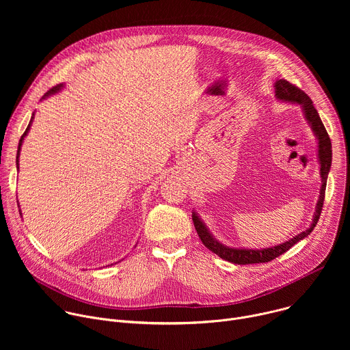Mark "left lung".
Instances as JSON below:
<instances>
[{
    "label": "left lung",
    "mask_w": 350,
    "mask_h": 350,
    "mask_svg": "<svg viewBox=\"0 0 350 350\" xmlns=\"http://www.w3.org/2000/svg\"><path fill=\"white\" fill-rule=\"evenodd\" d=\"M275 87V98L278 101L282 103H291V104H297L301 105L304 109L305 119L308 120L309 126L312 127L317 141H319V163H320V176H321V188H320V196L316 205V212L313 216V221L309 228L302 231L301 234H297L296 237L271 246V247H263V249H247V247H231L226 246L221 242H219L208 230L205 223L201 220V217L198 216L196 212H192V221L195 226V230L201 238L202 243L211 249L212 252H215L217 256L221 259L231 262L234 265H252V263H266L270 262L284 252H286L288 249H291L295 243H297L301 239L306 238L310 235V232L314 230L321 211H323V204H324V196H325V187H327V177L331 169V161H332V149H331V139L328 137V133L312 103V99L309 98L308 94H305L301 88H297L296 85L291 84L289 81L280 79L274 83Z\"/></svg>",
    "instance_id": "obj_1"
}]
</instances>
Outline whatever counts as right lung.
<instances>
[{
  "label": "right lung",
  "mask_w": 350,
  "mask_h": 350,
  "mask_svg": "<svg viewBox=\"0 0 350 350\" xmlns=\"http://www.w3.org/2000/svg\"><path fill=\"white\" fill-rule=\"evenodd\" d=\"M62 87H64V84H58V85L53 87V88L49 90L48 92H45V94H44L42 99H45L46 96H49V95H53V94H55V92L61 91V90H62ZM33 119H34V113H33V116H31V119H30V123H29V126H27L26 131L23 133V135H22V137H21V139H19V145H18V154H16V166H18V169H19V155H21V146H22V142H23L25 137L27 135V133H29V130H30V126H31V122H33ZM21 215H22V213H21Z\"/></svg>",
  "instance_id": "obj_1"
}]
</instances>
